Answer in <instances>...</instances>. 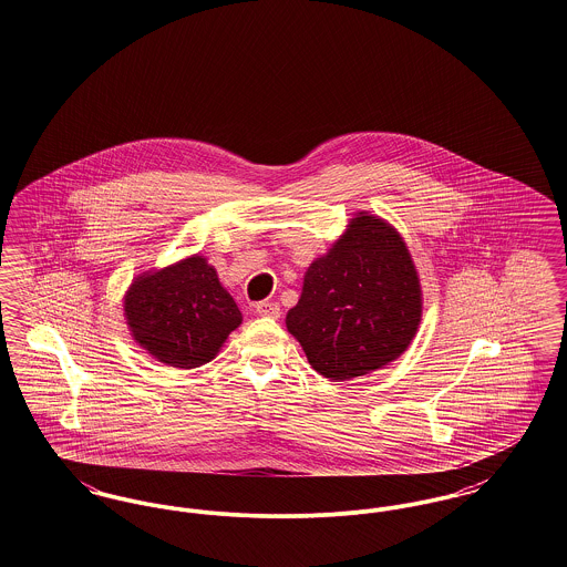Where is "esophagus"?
<instances>
[{"instance_id":"obj_1","label":"esophagus","mask_w":567,"mask_h":567,"mask_svg":"<svg viewBox=\"0 0 567 567\" xmlns=\"http://www.w3.org/2000/svg\"><path fill=\"white\" fill-rule=\"evenodd\" d=\"M255 310H257L259 317H266V319H278L280 317V306L276 301H259L255 306Z\"/></svg>"}]
</instances>
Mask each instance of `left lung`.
<instances>
[{"label": "left lung", "mask_w": 567, "mask_h": 567, "mask_svg": "<svg viewBox=\"0 0 567 567\" xmlns=\"http://www.w3.org/2000/svg\"><path fill=\"white\" fill-rule=\"evenodd\" d=\"M421 323V285L400 234L357 215L303 276L287 329L329 380L365 377L398 359Z\"/></svg>", "instance_id": "8db88e82"}]
</instances>
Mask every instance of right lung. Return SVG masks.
<instances>
[{
	"label": "right lung",
	"mask_w": 567,
	"mask_h": 567,
	"mask_svg": "<svg viewBox=\"0 0 567 567\" xmlns=\"http://www.w3.org/2000/svg\"><path fill=\"white\" fill-rule=\"evenodd\" d=\"M134 340L165 365L199 368L215 359L243 315L199 255L137 276L125 296Z\"/></svg>",
	"instance_id": "right-lung-1"
}]
</instances>
